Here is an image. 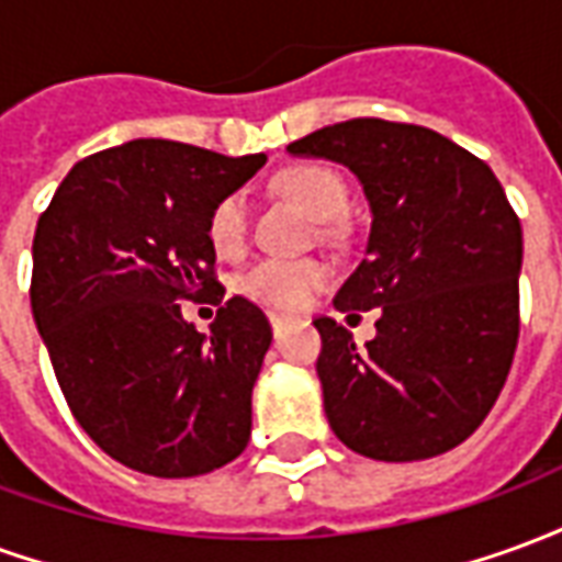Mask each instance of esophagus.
<instances>
[{
    "instance_id": "obj_1",
    "label": "esophagus",
    "mask_w": 562,
    "mask_h": 562,
    "mask_svg": "<svg viewBox=\"0 0 562 562\" xmlns=\"http://www.w3.org/2000/svg\"><path fill=\"white\" fill-rule=\"evenodd\" d=\"M270 328H273V334L280 337L282 328H285V318H282V316H270Z\"/></svg>"
}]
</instances>
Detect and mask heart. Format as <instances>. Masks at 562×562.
<instances>
[{
    "label": "heart",
    "instance_id": "1",
    "mask_svg": "<svg viewBox=\"0 0 562 562\" xmlns=\"http://www.w3.org/2000/svg\"><path fill=\"white\" fill-rule=\"evenodd\" d=\"M277 186L316 220H337L349 207V186L328 165H294L277 177ZM249 232V204L244 192H228L220 198L207 222L210 246L225 258L244 252ZM330 282V270L316 258H261L240 273L237 292L268 306V310H297L318 289Z\"/></svg>",
    "mask_w": 562,
    "mask_h": 562
}]
</instances>
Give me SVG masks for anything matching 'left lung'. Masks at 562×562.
Here are the masks:
<instances>
[{
    "instance_id": "1",
    "label": "left lung",
    "mask_w": 562,
    "mask_h": 562,
    "mask_svg": "<svg viewBox=\"0 0 562 562\" xmlns=\"http://www.w3.org/2000/svg\"><path fill=\"white\" fill-rule=\"evenodd\" d=\"M346 165L373 225L364 261L334 297L376 310V337L355 346L322 316L316 373L330 430L389 463L436 458L484 422L518 346V213L494 171L439 132L346 120L289 144Z\"/></svg>"
}]
</instances>
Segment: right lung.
<instances>
[{
	"instance_id": "obj_1",
	"label": "right lung",
	"mask_w": 562,
	"mask_h": 562,
	"mask_svg": "<svg viewBox=\"0 0 562 562\" xmlns=\"http://www.w3.org/2000/svg\"><path fill=\"white\" fill-rule=\"evenodd\" d=\"M265 165L138 138L78 161L32 240V316L78 424L128 470L189 479L249 442L270 325L246 297L207 335L180 300L222 303L213 207Z\"/></svg>"
}]
</instances>
